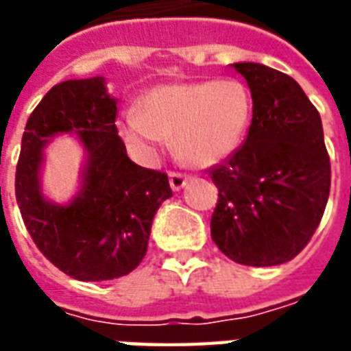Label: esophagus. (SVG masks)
I'll return each instance as SVG.
<instances>
[{"mask_svg":"<svg viewBox=\"0 0 351 351\" xmlns=\"http://www.w3.org/2000/svg\"><path fill=\"white\" fill-rule=\"evenodd\" d=\"M188 180H190V178L186 175H182V173H169V184H171V188L175 191L182 190L184 186L188 184Z\"/></svg>","mask_w":351,"mask_h":351,"instance_id":"obj_1","label":"esophagus"}]
</instances>
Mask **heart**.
<instances>
[{
  "label": "heart",
  "instance_id": "1",
  "mask_svg": "<svg viewBox=\"0 0 351 351\" xmlns=\"http://www.w3.org/2000/svg\"><path fill=\"white\" fill-rule=\"evenodd\" d=\"M250 90L237 79L161 84L123 112L120 133L141 156H152L165 138L186 163L210 167L241 146L252 122Z\"/></svg>",
  "mask_w": 351,
  "mask_h": 351
}]
</instances>
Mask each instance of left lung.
I'll return each instance as SVG.
<instances>
[{
    "mask_svg": "<svg viewBox=\"0 0 351 351\" xmlns=\"http://www.w3.org/2000/svg\"><path fill=\"white\" fill-rule=\"evenodd\" d=\"M233 67L246 79L254 110L244 145L208 171L220 191L210 235L237 263H286L308 244L329 199L322 118L286 73L254 62Z\"/></svg>",
    "mask_w": 351,
    "mask_h": 351,
    "instance_id": "left-lung-1",
    "label": "left lung"
}]
</instances>
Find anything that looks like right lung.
<instances>
[{
	"label": "right lung",
	"instance_id": "right-lung-1",
	"mask_svg": "<svg viewBox=\"0 0 351 351\" xmlns=\"http://www.w3.org/2000/svg\"><path fill=\"white\" fill-rule=\"evenodd\" d=\"M116 99L103 77L65 80L35 107L22 135L16 203L43 256L82 282L120 278L146 256L152 220L173 195L165 173L128 158L116 130ZM62 132L85 150L80 191L69 204L44 197V148Z\"/></svg>",
	"mask_w": 351,
	"mask_h": 351
}]
</instances>
